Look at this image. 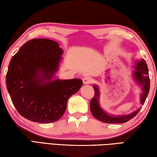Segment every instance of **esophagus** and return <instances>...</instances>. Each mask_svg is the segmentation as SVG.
Segmentation results:
<instances>
[{"instance_id": "obj_1", "label": "esophagus", "mask_w": 157, "mask_h": 157, "mask_svg": "<svg viewBox=\"0 0 157 157\" xmlns=\"http://www.w3.org/2000/svg\"><path fill=\"white\" fill-rule=\"evenodd\" d=\"M92 82H93V79L90 77H85V78H83V83L84 84H91Z\"/></svg>"}]
</instances>
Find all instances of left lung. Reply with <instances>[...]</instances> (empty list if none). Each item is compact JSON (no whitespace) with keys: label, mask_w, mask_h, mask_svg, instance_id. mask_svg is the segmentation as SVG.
<instances>
[{"label":"left lung","mask_w":157,"mask_h":157,"mask_svg":"<svg viewBox=\"0 0 157 157\" xmlns=\"http://www.w3.org/2000/svg\"><path fill=\"white\" fill-rule=\"evenodd\" d=\"M133 78L138 84L142 86V93L141 95V104L144 105L147 96L149 93L150 90V78L148 75V69L147 64L144 59L141 60L138 63H136V66H135V71L133 72ZM94 90V95L90 103V109L92 114L95 118L99 121L105 122V123H124V122L130 121L134 118L140 109L128 115L122 116H113L109 115L105 111H103L99 105V95L100 92L99 87L97 85L93 86Z\"/></svg>","instance_id":"8db88e82"}]
</instances>
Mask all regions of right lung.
<instances>
[{"label":"right lung","instance_id":"add662e5","mask_svg":"<svg viewBox=\"0 0 157 157\" xmlns=\"http://www.w3.org/2000/svg\"><path fill=\"white\" fill-rule=\"evenodd\" d=\"M63 53L56 41L33 39L11 58L6 84L12 103L24 118L41 123L57 121L68 99L82 86L80 79L52 80Z\"/></svg>","mask_w":157,"mask_h":157}]
</instances>
